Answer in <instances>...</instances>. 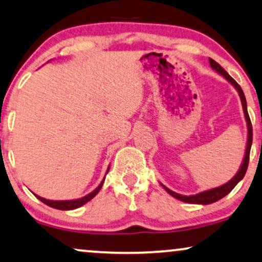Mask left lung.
<instances>
[{"label": "left lung", "instance_id": "1", "mask_svg": "<svg viewBox=\"0 0 262 262\" xmlns=\"http://www.w3.org/2000/svg\"><path fill=\"white\" fill-rule=\"evenodd\" d=\"M209 64L210 67L215 71L216 73H219L220 76H223L225 79L229 81V83L232 85L235 89L237 90V93L239 95L241 102H242V108H243V113H244V118H246L247 121V145H246V152H244V158L242 164H241V167L235 176L230 179L229 182L225 183V184L216 186V188L209 189V190H205V191L195 193V195H181V193H177L172 190H169L167 186H165L164 184H161L162 188H164L166 191H167L169 195L173 196V198L179 200V201L186 202V203H195V205H210V203L219 201L220 199H223L224 196H226L231 190H232L235 186L238 184V183L242 181L244 174H246L247 168H248V162H249V152H250V148H251V142H253V127H251V123H250V118L248 115V111H247V101H246V96H244L242 88H241L237 81L233 79L232 77L230 76L229 73L226 72L225 70L223 69L222 66L218 62H215L213 59H209Z\"/></svg>", "mask_w": 262, "mask_h": 262}]
</instances>
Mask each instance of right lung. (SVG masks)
I'll return each mask as SVG.
<instances>
[{
    "label": "right lung",
    "mask_w": 262,
    "mask_h": 262,
    "mask_svg": "<svg viewBox=\"0 0 262 262\" xmlns=\"http://www.w3.org/2000/svg\"><path fill=\"white\" fill-rule=\"evenodd\" d=\"M110 171V167L107 168V172L106 174ZM104 178H106V176H104ZM104 178L102 179V182L100 183V185L97 186L96 189L94 190V191H91L90 193H88L86 196H84V198H80V199H76V200H63V201H54V200H47L44 198H40V196L36 195L35 196L37 199L39 200V201H42L43 203H46L47 206L52 207V208H56V209H61V210H71V209H76V208H79L83 205H85L90 201V200H93L95 196L97 195L98 191H100L102 185H103V182H104Z\"/></svg>",
    "instance_id": "right-lung-1"
}]
</instances>
